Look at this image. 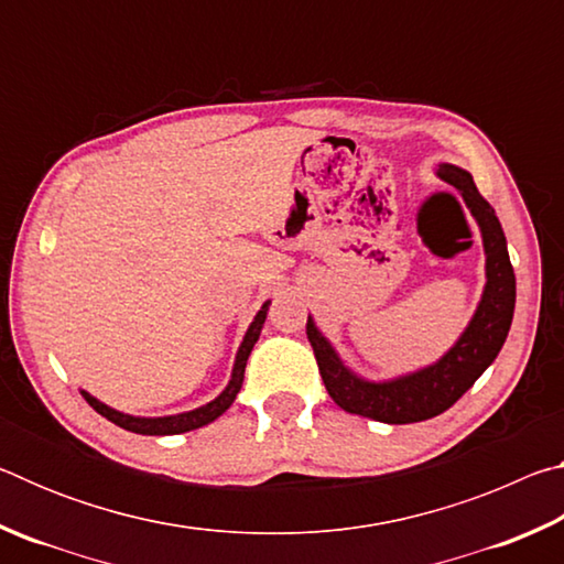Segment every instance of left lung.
Returning a JSON list of instances; mask_svg holds the SVG:
<instances>
[{
	"instance_id": "1",
	"label": "left lung",
	"mask_w": 564,
	"mask_h": 564,
	"mask_svg": "<svg viewBox=\"0 0 564 564\" xmlns=\"http://www.w3.org/2000/svg\"><path fill=\"white\" fill-rule=\"evenodd\" d=\"M437 176L460 191L467 208L475 216L485 246V283L482 301L477 305L470 326L457 338L445 356L423 370L400 376L386 383H370L343 366L338 352L323 338L316 323L308 316L305 333L316 352L318 370L328 395L352 415H362L378 423L405 425L435 417L455 405L470 390L485 368L498 358L505 338H508L514 313V271L508 256L502 226L495 208L477 191L473 176L465 169L441 164Z\"/></svg>"
}]
</instances>
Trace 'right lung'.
Wrapping results in <instances>:
<instances>
[{
    "instance_id": "1",
    "label": "right lung",
    "mask_w": 564,
    "mask_h": 564,
    "mask_svg": "<svg viewBox=\"0 0 564 564\" xmlns=\"http://www.w3.org/2000/svg\"><path fill=\"white\" fill-rule=\"evenodd\" d=\"M269 303L265 301L261 305V311L256 313V318L251 326H248L246 336H243V343L241 348H238L236 352V362H234V373H231V380H228V386L221 395H218L216 400H212V403H206L202 408L196 410H188V413H181V415H166V417H133V415H123L119 413V410H113L109 405L99 403L97 398L89 395L87 390H82V395L87 403L97 410L99 415H104L107 420H111L113 425L123 427V431H131V433H139V435H176V433H188V431H196V427L202 425H208L214 423V420L226 413L228 408H231V403L238 395V390H241L243 386V373H246V360L248 356H251V350L256 346V340H259L261 336V328L265 323V313H269Z\"/></svg>"
}]
</instances>
